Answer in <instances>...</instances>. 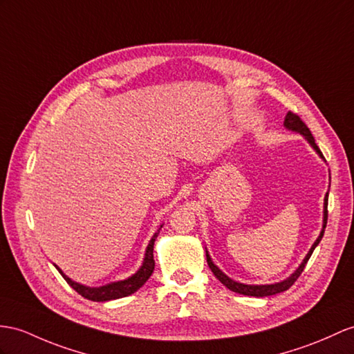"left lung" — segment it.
Wrapping results in <instances>:
<instances>
[{"label":"left lung","instance_id":"1","mask_svg":"<svg viewBox=\"0 0 354 354\" xmlns=\"http://www.w3.org/2000/svg\"><path fill=\"white\" fill-rule=\"evenodd\" d=\"M283 126H286L288 131H292V132H297L300 135L305 136V140L311 144V147L318 153V156H320L322 159L323 154L320 151V149H318V145L315 144V140L314 136L311 133V131H309L308 126L301 122V118L297 115V114H292V112H288V114L286 115V120H283ZM327 198H329V192L326 194L324 196V210H323V230L320 232V236H318V239L314 242V245L311 246V249H309V252L306 254V257L304 258V261H301V264L297 267L296 272L291 274V277H288L287 279H283L281 282H277V283H267V286H248V283H242V282H237L234 279L228 278L225 273H223L219 267L214 264L212 261V258L209 255V252L205 251V257H207V264H209V267L212 269L213 274L216 277L223 286H225L228 290L234 291V292H239V295H245V296H254V297H266V296H273V295H278V292H282L288 290L292 283H295L297 281V278L301 274V272H304L305 266L308 263L309 258H311L314 249L317 248V245L320 243V240L323 239V234H324V228H326V223H327Z\"/></svg>","mask_w":354,"mask_h":354}]
</instances>
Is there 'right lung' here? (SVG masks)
Masks as SVG:
<instances>
[{
    "mask_svg": "<svg viewBox=\"0 0 354 354\" xmlns=\"http://www.w3.org/2000/svg\"><path fill=\"white\" fill-rule=\"evenodd\" d=\"M163 225H160L158 228V231L154 232L150 243L147 246V251H145V257H144V261L142 266L140 267V270H138L135 274H132L131 278H127L124 281H117V282H111L106 283V286H102V287H87V286H82V283H77L75 281H72L68 277L63 273V270L59 269L58 266L57 270L62 273V277L66 279V282L71 286L76 292H80V295L85 299L93 300V301H106V300H114V299H120V297H126L129 295H132V292L140 290L147 279L151 277V273L154 270V260H153V248H154V240L159 236V231Z\"/></svg>",
    "mask_w": 354,
    "mask_h": 354,
    "instance_id": "add662e5",
    "label": "right lung"
}]
</instances>
